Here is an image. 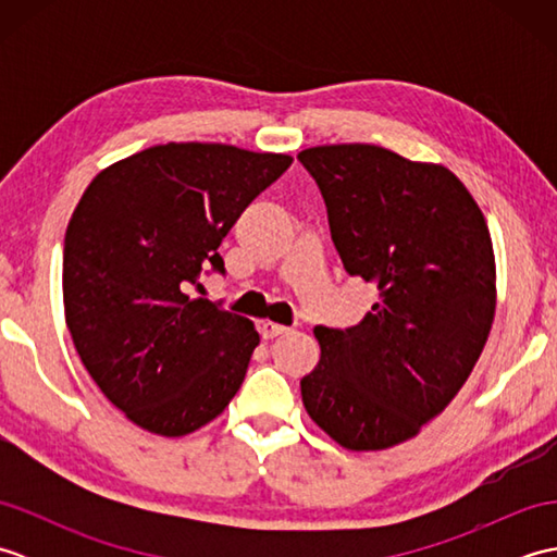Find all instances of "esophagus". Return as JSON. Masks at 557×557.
<instances>
[{
  "mask_svg": "<svg viewBox=\"0 0 557 557\" xmlns=\"http://www.w3.org/2000/svg\"><path fill=\"white\" fill-rule=\"evenodd\" d=\"M258 330H260V335H263V339H275L280 335H287L289 333V327L280 325V323H272V321H263Z\"/></svg>",
  "mask_w": 557,
  "mask_h": 557,
  "instance_id": "34e87169",
  "label": "esophagus"
}]
</instances>
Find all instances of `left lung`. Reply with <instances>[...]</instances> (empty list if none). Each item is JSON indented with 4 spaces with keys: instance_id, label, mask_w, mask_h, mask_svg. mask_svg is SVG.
Returning a JSON list of instances; mask_svg holds the SVG:
<instances>
[{
    "instance_id": "obj_1",
    "label": "left lung",
    "mask_w": 557,
    "mask_h": 557,
    "mask_svg": "<svg viewBox=\"0 0 557 557\" xmlns=\"http://www.w3.org/2000/svg\"><path fill=\"white\" fill-rule=\"evenodd\" d=\"M299 160L321 188L351 277L377 301L347 330L318 325L321 361L301 377L309 417L354 453L419 435L467 383L495 315V256L474 196L443 164L371 144Z\"/></svg>"
}]
</instances>
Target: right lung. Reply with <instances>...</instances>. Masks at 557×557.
I'll return each mask as SVG.
<instances>
[{
    "mask_svg": "<svg viewBox=\"0 0 557 557\" xmlns=\"http://www.w3.org/2000/svg\"><path fill=\"white\" fill-rule=\"evenodd\" d=\"M292 164L224 144L152 146L104 168L64 236V315L78 357L144 431L180 437L230 405L258 347L248 318L191 299L251 200Z\"/></svg>",
    "mask_w": 557,
    "mask_h": 557,
    "instance_id": "1",
    "label": "right lung"
}]
</instances>
